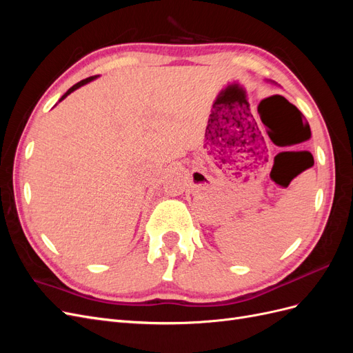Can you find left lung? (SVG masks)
<instances>
[{"mask_svg": "<svg viewBox=\"0 0 353 353\" xmlns=\"http://www.w3.org/2000/svg\"><path fill=\"white\" fill-rule=\"evenodd\" d=\"M307 128H309V126H307Z\"/></svg>", "mask_w": 353, "mask_h": 353, "instance_id": "obj_1", "label": "left lung"}]
</instances>
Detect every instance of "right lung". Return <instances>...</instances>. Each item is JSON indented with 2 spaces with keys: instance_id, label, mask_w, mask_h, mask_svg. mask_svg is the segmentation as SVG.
Returning <instances> with one entry per match:
<instances>
[{
  "instance_id": "1",
  "label": "right lung",
  "mask_w": 353,
  "mask_h": 353,
  "mask_svg": "<svg viewBox=\"0 0 353 353\" xmlns=\"http://www.w3.org/2000/svg\"><path fill=\"white\" fill-rule=\"evenodd\" d=\"M95 78H97V77H90V78H87V79H82V81H81V82H78V83H74L72 88H69V90H68V91H66L65 94H63V97H61V99H60L59 101H61V100H65V99L68 97V95H69L70 92H73L74 90H78L79 87H82V85H85V83H88V82H91V81H92V79H95Z\"/></svg>"
}]
</instances>
